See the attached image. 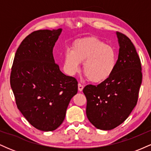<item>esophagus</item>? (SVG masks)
<instances>
[{"label":"esophagus","mask_w":151,"mask_h":151,"mask_svg":"<svg viewBox=\"0 0 151 151\" xmlns=\"http://www.w3.org/2000/svg\"><path fill=\"white\" fill-rule=\"evenodd\" d=\"M84 89V85L83 84H81V83H79V84H78V89H79V91H81Z\"/></svg>","instance_id":"esophagus-1"}]
</instances>
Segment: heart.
I'll return each instance as SVG.
<instances>
[{
	"mask_svg": "<svg viewBox=\"0 0 151 151\" xmlns=\"http://www.w3.org/2000/svg\"><path fill=\"white\" fill-rule=\"evenodd\" d=\"M84 62L83 71L93 83L106 80L113 73L116 63V54L111 46L97 37L82 38L74 43L72 50L66 51L64 59L65 70L74 75Z\"/></svg>",
	"mask_w": 151,
	"mask_h": 151,
	"instance_id": "obj_1",
	"label": "heart"
}]
</instances>
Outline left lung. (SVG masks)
Returning a JSON list of instances; mask_svg holds the SVG:
<instances>
[{
    "mask_svg": "<svg viewBox=\"0 0 151 151\" xmlns=\"http://www.w3.org/2000/svg\"><path fill=\"white\" fill-rule=\"evenodd\" d=\"M119 58L113 73L98 85L88 84L86 113L96 128L111 130L129 117L138 101L142 82L141 63L136 47L126 35L116 32Z\"/></svg>",
    "mask_w": 151,
    "mask_h": 151,
    "instance_id": "1",
    "label": "left lung"
}]
</instances>
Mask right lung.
I'll return each mask as SVG.
<instances>
[{
	"instance_id": "add662e5",
	"label": "right lung",
	"mask_w": 151,
	"mask_h": 151,
	"mask_svg": "<svg viewBox=\"0 0 151 151\" xmlns=\"http://www.w3.org/2000/svg\"><path fill=\"white\" fill-rule=\"evenodd\" d=\"M62 29L32 32L15 52L10 86L17 107L38 130L52 131L63 122L78 91L77 80L64 74L55 62L52 50Z\"/></svg>"
}]
</instances>
